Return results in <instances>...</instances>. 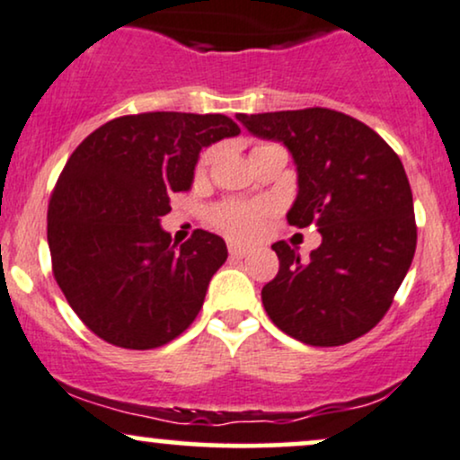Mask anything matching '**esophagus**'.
<instances>
[{
  "mask_svg": "<svg viewBox=\"0 0 460 460\" xmlns=\"http://www.w3.org/2000/svg\"><path fill=\"white\" fill-rule=\"evenodd\" d=\"M228 252H230V256H232V258H245L247 253H250V250H247V247L234 245V243H230V245H228Z\"/></svg>",
  "mask_w": 460,
  "mask_h": 460,
  "instance_id": "obj_1",
  "label": "esophagus"
}]
</instances>
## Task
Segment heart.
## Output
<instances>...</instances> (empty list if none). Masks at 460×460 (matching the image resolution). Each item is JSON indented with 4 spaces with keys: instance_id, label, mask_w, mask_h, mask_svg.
I'll list each match as a JSON object with an SVG mask.
<instances>
[{
    "instance_id": "heart-1",
    "label": "heart",
    "mask_w": 460,
    "mask_h": 460,
    "mask_svg": "<svg viewBox=\"0 0 460 460\" xmlns=\"http://www.w3.org/2000/svg\"><path fill=\"white\" fill-rule=\"evenodd\" d=\"M267 146V144H264ZM215 150L208 148L199 155L198 161V174L213 161ZM273 213V207L269 202H221L217 207L210 208L208 224L221 234L234 241H250L258 232L262 230L264 219Z\"/></svg>"
}]
</instances>
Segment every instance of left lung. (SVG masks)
Masks as SVG:
<instances>
[{"label":"left lung","instance_id":"1","mask_svg":"<svg viewBox=\"0 0 460 460\" xmlns=\"http://www.w3.org/2000/svg\"><path fill=\"white\" fill-rule=\"evenodd\" d=\"M236 118L293 153L299 193L288 224L323 236L307 261L273 243L279 271L262 288L269 318L310 347L364 336L390 310L418 243L402 161L368 124L327 107Z\"/></svg>","mask_w":460,"mask_h":460}]
</instances>
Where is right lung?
Masks as SVG:
<instances>
[{"label": "right lung", "mask_w": 460, "mask_h": 460, "mask_svg": "<svg viewBox=\"0 0 460 460\" xmlns=\"http://www.w3.org/2000/svg\"><path fill=\"white\" fill-rule=\"evenodd\" d=\"M241 128L221 113L146 111L105 122L68 156L47 210L53 278L92 333L148 350L181 336L226 262L221 236L172 245L159 219L189 191L204 146Z\"/></svg>", "instance_id": "add662e5"}]
</instances>
